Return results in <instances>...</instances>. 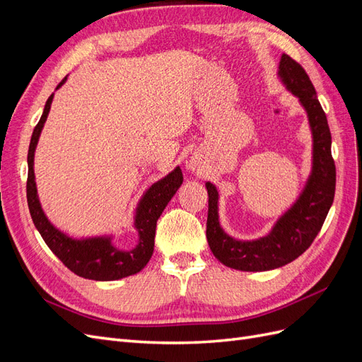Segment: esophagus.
I'll list each match as a JSON object with an SVG mask.
<instances>
[{
	"instance_id": "esophagus-1",
	"label": "esophagus",
	"mask_w": 362,
	"mask_h": 362,
	"mask_svg": "<svg viewBox=\"0 0 362 362\" xmlns=\"http://www.w3.org/2000/svg\"><path fill=\"white\" fill-rule=\"evenodd\" d=\"M192 166H193V164H192Z\"/></svg>"
}]
</instances>
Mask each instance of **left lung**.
I'll list each match as a JSON object with an SVG mask.
<instances>
[{
	"label": "left lung",
	"instance_id": "1",
	"mask_svg": "<svg viewBox=\"0 0 362 362\" xmlns=\"http://www.w3.org/2000/svg\"><path fill=\"white\" fill-rule=\"evenodd\" d=\"M278 75L284 86L299 98L308 115L313 134V169L300 196L284 213L272 231L250 242L228 235L218 223V193L206 182V240L213 255L242 272H264L288 264L311 246L320 233L335 194V163L331 154V131L308 74L287 54H282Z\"/></svg>",
	"mask_w": 362,
	"mask_h": 362
}]
</instances>
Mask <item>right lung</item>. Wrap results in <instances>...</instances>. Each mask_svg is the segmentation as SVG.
<instances>
[{
	"label": "right lung",
	"instance_id": "1",
	"mask_svg": "<svg viewBox=\"0 0 362 362\" xmlns=\"http://www.w3.org/2000/svg\"><path fill=\"white\" fill-rule=\"evenodd\" d=\"M66 81L64 78L59 87ZM54 93L48 98L42 117L37 122L28 148V178H27V202L33 223L37 228L42 238L64 266L75 275L93 281H116L136 275L144 269L154 252V238L157 221L169 201L182 184V172L175 168L169 175L154 182L141 196L136 208L134 228L139 233V242L134 249H119L112 243V237L72 238L54 226L42 210L35 181V151L48 117Z\"/></svg>",
	"mask_w": 362,
	"mask_h": 362
}]
</instances>
